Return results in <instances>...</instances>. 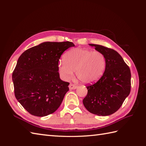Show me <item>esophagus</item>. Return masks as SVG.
<instances>
[{"mask_svg":"<svg viewBox=\"0 0 146 146\" xmlns=\"http://www.w3.org/2000/svg\"><path fill=\"white\" fill-rule=\"evenodd\" d=\"M69 88L70 90H75V89H76V88H77V86L76 85H74V84L70 83V85H69Z\"/></svg>","mask_w":146,"mask_h":146,"instance_id":"esophagus-1","label":"esophagus"}]
</instances>
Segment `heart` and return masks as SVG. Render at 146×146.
Returning a JSON list of instances; mask_svg holds the SVG:
<instances>
[{
    "instance_id": "b5f03b06",
    "label": "heart",
    "mask_w": 146,
    "mask_h": 146,
    "mask_svg": "<svg viewBox=\"0 0 146 146\" xmlns=\"http://www.w3.org/2000/svg\"><path fill=\"white\" fill-rule=\"evenodd\" d=\"M106 66L104 55L99 51L76 48L68 51L64 60L60 61L59 71L64 80H69L76 71L77 78L84 83H92L102 76Z\"/></svg>"
}]
</instances>
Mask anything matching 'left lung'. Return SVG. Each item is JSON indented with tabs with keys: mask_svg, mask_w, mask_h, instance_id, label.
Here are the masks:
<instances>
[{
	"mask_svg": "<svg viewBox=\"0 0 146 146\" xmlns=\"http://www.w3.org/2000/svg\"><path fill=\"white\" fill-rule=\"evenodd\" d=\"M106 59L103 76L86 86L88 94L83 104L88 111L98 116H109L120 108L131 90V72L122 56L112 48L90 44Z\"/></svg>",
	"mask_w": 146,
	"mask_h": 146,
	"instance_id": "8db88e82",
	"label": "left lung"
}]
</instances>
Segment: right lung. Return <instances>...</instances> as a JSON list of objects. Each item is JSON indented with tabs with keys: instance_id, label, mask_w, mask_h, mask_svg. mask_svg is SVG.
<instances>
[{
	"instance_id": "add662e5",
	"label": "right lung",
	"mask_w": 146,
	"mask_h": 146,
	"mask_svg": "<svg viewBox=\"0 0 146 146\" xmlns=\"http://www.w3.org/2000/svg\"><path fill=\"white\" fill-rule=\"evenodd\" d=\"M72 42H45L21 54L12 79L17 101L31 114L43 117L59 108L69 82L61 80L58 61L63 53L74 47Z\"/></svg>"
}]
</instances>
